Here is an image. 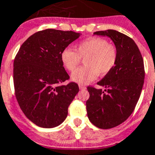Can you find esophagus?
Wrapping results in <instances>:
<instances>
[{
	"label": "esophagus",
	"mask_w": 155,
	"mask_h": 155,
	"mask_svg": "<svg viewBox=\"0 0 155 155\" xmlns=\"http://www.w3.org/2000/svg\"><path fill=\"white\" fill-rule=\"evenodd\" d=\"M79 87H80V90H86V89H87V87H86L84 85H83V84H79Z\"/></svg>",
	"instance_id": "34e87169"
}]
</instances>
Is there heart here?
I'll use <instances>...</instances> for the list:
<instances>
[{"label":"heart","instance_id":"heart-1","mask_svg":"<svg viewBox=\"0 0 155 155\" xmlns=\"http://www.w3.org/2000/svg\"><path fill=\"white\" fill-rule=\"evenodd\" d=\"M84 60V67L75 70L71 74L72 81L80 84H88L97 78L105 75L114 68L117 60V51L106 40L91 38L82 41L75 46V52L66 48L61 53L64 67L72 71Z\"/></svg>","mask_w":155,"mask_h":155}]
</instances>
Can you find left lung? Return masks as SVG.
Returning a JSON list of instances; mask_svg holds the SVG:
<instances>
[{
  "instance_id": "8db88e82",
  "label": "left lung",
  "mask_w": 155,
  "mask_h": 155,
  "mask_svg": "<svg viewBox=\"0 0 155 155\" xmlns=\"http://www.w3.org/2000/svg\"><path fill=\"white\" fill-rule=\"evenodd\" d=\"M94 35L110 38L117 51L114 68L97 84L106 89L87 87L86 102L90 121L109 129L125 121L136 107L145 77L143 60L136 42L124 34L107 30Z\"/></svg>"
}]
</instances>
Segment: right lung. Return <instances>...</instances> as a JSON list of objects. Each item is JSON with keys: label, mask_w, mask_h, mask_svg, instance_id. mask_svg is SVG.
I'll list each match as a JSON object with an SVG mask.
<instances>
[{"label": "right lung", "mask_w": 155, "mask_h": 155, "mask_svg": "<svg viewBox=\"0 0 155 155\" xmlns=\"http://www.w3.org/2000/svg\"><path fill=\"white\" fill-rule=\"evenodd\" d=\"M80 33L46 29L30 36L19 48L13 64L15 97L22 111L38 127L55 128L68 116L80 89L69 79L61 53Z\"/></svg>", "instance_id": "right-lung-1"}]
</instances>
